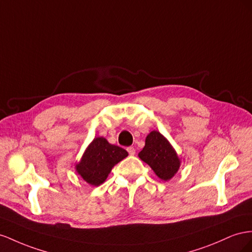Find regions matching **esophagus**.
<instances>
[{
  "label": "esophagus",
  "instance_id": "34e87169",
  "mask_svg": "<svg viewBox=\"0 0 252 252\" xmlns=\"http://www.w3.org/2000/svg\"><path fill=\"white\" fill-rule=\"evenodd\" d=\"M126 151H127L128 154H130V155H134V154L136 153L134 147H128V148H126Z\"/></svg>",
  "mask_w": 252,
  "mask_h": 252
}]
</instances>
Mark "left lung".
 I'll list each match as a JSON object with an SVG mask.
<instances>
[{
    "label": "left lung",
    "instance_id": "1",
    "mask_svg": "<svg viewBox=\"0 0 252 252\" xmlns=\"http://www.w3.org/2000/svg\"><path fill=\"white\" fill-rule=\"evenodd\" d=\"M138 156L162 181H169L173 177L181 164L174 149L157 131L151 132L147 136L145 148L140 151Z\"/></svg>",
    "mask_w": 252,
    "mask_h": 252
}]
</instances>
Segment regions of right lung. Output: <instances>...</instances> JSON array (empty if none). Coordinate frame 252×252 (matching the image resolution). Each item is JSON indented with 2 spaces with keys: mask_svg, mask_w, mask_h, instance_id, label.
Masks as SVG:
<instances>
[{
  "mask_svg": "<svg viewBox=\"0 0 252 252\" xmlns=\"http://www.w3.org/2000/svg\"><path fill=\"white\" fill-rule=\"evenodd\" d=\"M126 156L125 149L111 145L103 137H97L86 149L76 170L86 183L99 186L105 181L115 164Z\"/></svg>",
  "mask_w": 252,
  "mask_h": 252,
  "instance_id": "obj_1",
  "label": "right lung"
}]
</instances>
